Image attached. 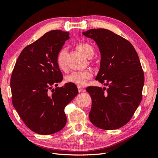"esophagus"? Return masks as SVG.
Returning <instances> with one entry per match:
<instances>
[{"label": "esophagus", "instance_id": "esophagus-1", "mask_svg": "<svg viewBox=\"0 0 158 158\" xmlns=\"http://www.w3.org/2000/svg\"><path fill=\"white\" fill-rule=\"evenodd\" d=\"M78 92H79V93H80V92H84V91H85V89H83L82 88H81L80 86H78Z\"/></svg>", "mask_w": 158, "mask_h": 158}]
</instances>
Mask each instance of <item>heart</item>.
<instances>
[{
	"label": "heart",
	"mask_w": 158,
	"mask_h": 158,
	"mask_svg": "<svg viewBox=\"0 0 158 158\" xmlns=\"http://www.w3.org/2000/svg\"><path fill=\"white\" fill-rule=\"evenodd\" d=\"M77 49L85 55L88 57L91 55H94V47L87 43H80L76 45ZM67 50L66 48L61 49L56 56V63L59 68L64 70L66 69V56ZM92 76V72L90 70H84L80 71L73 72V73L66 77V81L68 82L73 83L78 86H84L87 83V81Z\"/></svg>",
	"instance_id": "obj_1"
}]
</instances>
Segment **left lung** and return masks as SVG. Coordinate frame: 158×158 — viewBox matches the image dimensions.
<instances>
[{
    "label": "left lung",
    "instance_id": "1",
    "mask_svg": "<svg viewBox=\"0 0 158 158\" xmlns=\"http://www.w3.org/2000/svg\"><path fill=\"white\" fill-rule=\"evenodd\" d=\"M82 34L99 47L101 61L95 80L109 87L86 88L92 100L89 120L104 130L119 128L131 120L142 100L144 75L138 55L130 42L110 30L91 29Z\"/></svg>",
    "mask_w": 158,
    "mask_h": 158
}]
</instances>
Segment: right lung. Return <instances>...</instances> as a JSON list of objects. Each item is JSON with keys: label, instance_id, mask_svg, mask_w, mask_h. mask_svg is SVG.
<instances>
[{"label": "right lung", "instance_id": "1", "mask_svg": "<svg viewBox=\"0 0 158 158\" xmlns=\"http://www.w3.org/2000/svg\"><path fill=\"white\" fill-rule=\"evenodd\" d=\"M69 38V32L59 30L45 33L22 50L12 71L13 106L25 125L40 135H51L64 127V108L78 92L73 83L50 92L63 80L56 56Z\"/></svg>", "mask_w": 158, "mask_h": 158}]
</instances>
